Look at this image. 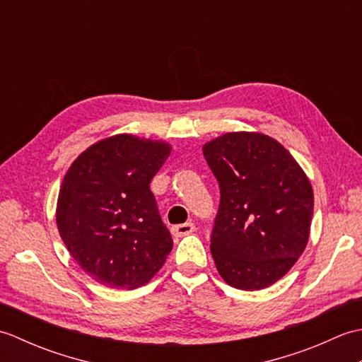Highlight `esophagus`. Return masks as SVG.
Segmentation results:
<instances>
[{
	"label": "esophagus",
	"instance_id": "esophagus-1",
	"mask_svg": "<svg viewBox=\"0 0 362 362\" xmlns=\"http://www.w3.org/2000/svg\"><path fill=\"white\" fill-rule=\"evenodd\" d=\"M194 224H191V222H187V224H179V226H173L171 227V233L174 236H187L189 233L194 232Z\"/></svg>",
	"mask_w": 362,
	"mask_h": 362
}]
</instances>
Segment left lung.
Returning a JSON list of instances; mask_svg holds the SVG:
<instances>
[{"instance_id": "left-lung-1", "label": "left lung", "mask_w": 362, "mask_h": 362, "mask_svg": "<svg viewBox=\"0 0 362 362\" xmlns=\"http://www.w3.org/2000/svg\"><path fill=\"white\" fill-rule=\"evenodd\" d=\"M202 151L221 189L210 244L219 275L243 291L271 286L308 243V177L288 149L258 132L224 134Z\"/></svg>"}]
</instances>
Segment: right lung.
<instances>
[{
	"label": "right lung",
	"instance_id": "obj_1",
	"mask_svg": "<svg viewBox=\"0 0 362 362\" xmlns=\"http://www.w3.org/2000/svg\"><path fill=\"white\" fill-rule=\"evenodd\" d=\"M169 153L165 141L119 134L90 146L64 177L59 233L82 271L104 286H143L173 249L149 188Z\"/></svg>",
	"mask_w": 362,
	"mask_h": 362
}]
</instances>
